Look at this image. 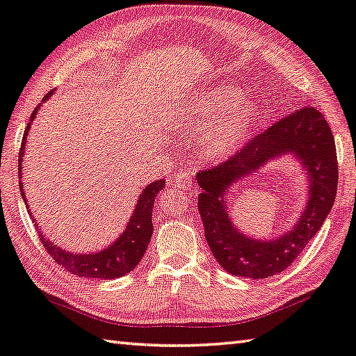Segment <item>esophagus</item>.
<instances>
[{
	"label": "esophagus",
	"mask_w": 356,
	"mask_h": 356,
	"mask_svg": "<svg viewBox=\"0 0 356 356\" xmlns=\"http://www.w3.org/2000/svg\"><path fill=\"white\" fill-rule=\"evenodd\" d=\"M171 185L174 188H177L180 191H186V190H191L193 188V182H191V176L186 171H180L177 172L176 176L172 177L171 180Z\"/></svg>",
	"instance_id": "1"
}]
</instances>
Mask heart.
I'll use <instances>...</instances> for the list:
<instances>
[{"label": "heart", "mask_w": 356, "mask_h": 356, "mask_svg": "<svg viewBox=\"0 0 356 356\" xmlns=\"http://www.w3.org/2000/svg\"><path fill=\"white\" fill-rule=\"evenodd\" d=\"M257 120V107L244 92L221 87L197 96L190 108L180 115L177 126L188 138H197L202 156L225 159L240 149Z\"/></svg>", "instance_id": "heart-1"}]
</instances>
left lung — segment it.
Wrapping results in <instances>:
<instances>
[{
  "mask_svg": "<svg viewBox=\"0 0 356 356\" xmlns=\"http://www.w3.org/2000/svg\"><path fill=\"white\" fill-rule=\"evenodd\" d=\"M293 153L307 171L309 202L293 229L275 241H252L233 227L225 193L269 159ZM202 193L197 209L205 240L219 266L249 279H268L291 266L332 210L338 188V160L332 129L314 107H302L252 138L234 157L196 174Z\"/></svg>",
  "mask_w": 356,
  "mask_h": 356,
  "instance_id": "left-lung-1",
  "label": "left lung"
}]
</instances>
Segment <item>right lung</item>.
Masks as SVG:
<instances>
[{
    "label": "right lung",
    "instance_id": "1",
    "mask_svg": "<svg viewBox=\"0 0 356 356\" xmlns=\"http://www.w3.org/2000/svg\"><path fill=\"white\" fill-rule=\"evenodd\" d=\"M51 95H53V92H49L47 96H44L43 101H47ZM37 111L38 107L32 112L31 121L35 118ZM31 121L24 129L23 143L20 149V165H18V171H20V182L18 184H20V191L28 211H29L28 199H26V195L23 191L24 186L22 182V174H23L22 157L24 154V145L31 129ZM165 184H166L165 180L160 179L145 186V190L141 191V196L137 200V207H135L134 215L131 218V221H129L126 230L122 232V235L111 245V248L95 252V254H73V252L63 250L53 241H49L47 236H43V234H40V227H38L37 224H34L38 235H40V241L43 244L44 250L54 258V261L57 264H60V266L65 270H68V273L76 274L79 277H86V279L111 280V279H118V277L129 274L132 269H135V266L140 263L141 258H143L145 252L147 249V244L151 241L152 229H154L152 207H154V202H156L157 195L160 193V190L163 188ZM29 216H32L31 211H29Z\"/></svg>",
    "mask_w": 356,
    "mask_h": 356
}]
</instances>
